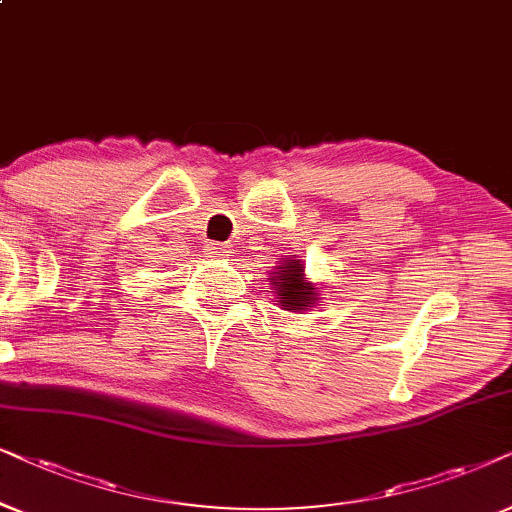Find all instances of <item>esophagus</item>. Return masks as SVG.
<instances>
[{
    "label": "esophagus",
    "mask_w": 512,
    "mask_h": 512,
    "mask_svg": "<svg viewBox=\"0 0 512 512\" xmlns=\"http://www.w3.org/2000/svg\"><path fill=\"white\" fill-rule=\"evenodd\" d=\"M206 255L208 257H229L231 255V248L227 243H217V241H210L206 245Z\"/></svg>",
    "instance_id": "obj_1"
}]
</instances>
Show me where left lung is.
Instances as JSON below:
<instances>
[{
  "mask_svg": "<svg viewBox=\"0 0 512 512\" xmlns=\"http://www.w3.org/2000/svg\"><path fill=\"white\" fill-rule=\"evenodd\" d=\"M302 271L304 269L299 260H285V264L274 271L276 276H271V283L276 285L278 302H281L283 309L299 311L316 299V288L311 283H304Z\"/></svg>",
  "mask_w": 512,
  "mask_h": 512,
  "instance_id": "obj_1",
  "label": "left lung"
}]
</instances>
